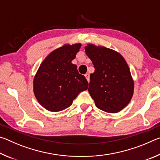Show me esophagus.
<instances>
[{
    "instance_id": "34e87169",
    "label": "esophagus",
    "mask_w": 160,
    "mask_h": 160,
    "mask_svg": "<svg viewBox=\"0 0 160 160\" xmlns=\"http://www.w3.org/2000/svg\"><path fill=\"white\" fill-rule=\"evenodd\" d=\"M85 77L86 78L87 80L88 81V82H90V75H89L88 73H87V74H85Z\"/></svg>"
}]
</instances>
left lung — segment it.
Masks as SVG:
<instances>
[{
  "label": "left lung",
  "mask_w": 160,
  "mask_h": 160,
  "mask_svg": "<svg viewBox=\"0 0 160 160\" xmlns=\"http://www.w3.org/2000/svg\"><path fill=\"white\" fill-rule=\"evenodd\" d=\"M87 56L92 61L89 93L97 108L117 113L129 104L133 94L134 82L125 59L117 51L89 44Z\"/></svg>",
  "instance_id": "obj_1"
}]
</instances>
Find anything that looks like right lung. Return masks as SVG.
Returning a JSON list of instances; mask_svg holds the SVG:
<instances>
[{"label":"right lung","instance_id":"right-lung-1","mask_svg":"<svg viewBox=\"0 0 160 160\" xmlns=\"http://www.w3.org/2000/svg\"><path fill=\"white\" fill-rule=\"evenodd\" d=\"M80 47L81 44H65L51 52L40 65L34 78V93L48 111L66 109L78 94L88 90V80L72 63Z\"/></svg>","mask_w":160,"mask_h":160}]
</instances>
